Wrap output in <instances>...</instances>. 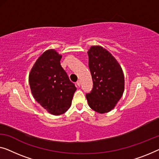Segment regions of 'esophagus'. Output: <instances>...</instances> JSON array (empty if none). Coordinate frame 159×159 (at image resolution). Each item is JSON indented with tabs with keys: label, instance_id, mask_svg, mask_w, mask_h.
<instances>
[{
	"label": "esophagus",
	"instance_id": "obj_1",
	"mask_svg": "<svg viewBox=\"0 0 159 159\" xmlns=\"http://www.w3.org/2000/svg\"><path fill=\"white\" fill-rule=\"evenodd\" d=\"M76 84H77L78 86H80V80H78V81L76 82Z\"/></svg>",
	"mask_w": 159,
	"mask_h": 159
}]
</instances>
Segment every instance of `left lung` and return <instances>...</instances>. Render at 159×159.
<instances>
[{"mask_svg": "<svg viewBox=\"0 0 159 159\" xmlns=\"http://www.w3.org/2000/svg\"><path fill=\"white\" fill-rule=\"evenodd\" d=\"M88 55L93 83L91 92L86 95L88 103L96 112L108 113L124 93V72L116 59L102 46H91Z\"/></svg>", "mask_w": 159, "mask_h": 159, "instance_id": "obj_1", "label": "left lung"}]
</instances>
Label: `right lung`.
<instances>
[{
  "label": "right lung",
  "mask_w": 159,
  "mask_h": 159,
  "mask_svg": "<svg viewBox=\"0 0 159 159\" xmlns=\"http://www.w3.org/2000/svg\"><path fill=\"white\" fill-rule=\"evenodd\" d=\"M61 58L56 50H47L35 61L28 77L35 101L54 116L63 114L69 109L76 91L61 66Z\"/></svg>",
  "instance_id": "1"
}]
</instances>
